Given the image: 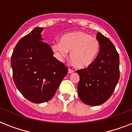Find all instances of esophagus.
Returning a JSON list of instances; mask_svg holds the SVG:
<instances>
[{"label":"esophagus","instance_id":"34e87169","mask_svg":"<svg viewBox=\"0 0 132 132\" xmlns=\"http://www.w3.org/2000/svg\"><path fill=\"white\" fill-rule=\"evenodd\" d=\"M75 72V70H72V69H70V68H69L68 69V73H72V72Z\"/></svg>","mask_w":132,"mask_h":132}]
</instances>
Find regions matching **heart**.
Instances as JSON below:
<instances>
[{
    "label": "heart",
    "mask_w": 132,
    "mask_h": 132,
    "mask_svg": "<svg viewBox=\"0 0 132 132\" xmlns=\"http://www.w3.org/2000/svg\"><path fill=\"white\" fill-rule=\"evenodd\" d=\"M51 48L60 60L66 57L67 51L70 52L72 64L76 68H84L94 62L99 52L100 44L96 37L78 31L65 34L61 42L52 43Z\"/></svg>",
    "instance_id": "heart-1"
}]
</instances>
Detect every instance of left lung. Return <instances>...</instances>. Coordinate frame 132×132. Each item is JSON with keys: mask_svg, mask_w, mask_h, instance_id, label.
<instances>
[{"mask_svg": "<svg viewBox=\"0 0 132 132\" xmlns=\"http://www.w3.org/2000/svg\"><path fill=\"white\" fill-rule=\"evenodd\" d=\"M96 38L100 44L97 57L88 68L77 70L80 76L77 87L79 97L92 106L108 100L120 77L119 55L114 45L99 32Z\"/></svg>", "mask_w": 132, "mask_h": 132, "instance_id": "1", "label": "left lung"}]
</instances>
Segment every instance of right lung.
Returning a JSON list of instances; mask_svg holds the SVG:
<instances>
[{
  "label": "right lung",
  "mask_w": 132,
  "mask_h": 132,
  "mask_svg": "<svg viewBox=\"0 0 132 132\" xmlns=\"http://www.w3.org/2000/svg\"><path fill=\"white\" fill-rule=\"evenodd\" d=\"M43 28L36 27L19 40L11 57L13 79L20 93L32 103L53 97L68 68L53 57L51 48L42 41Z\"/></svg>",
  "instance_id": "right-lung-1"
}]
</instances>
